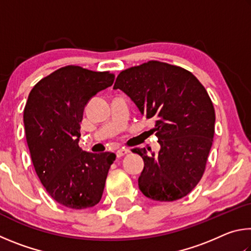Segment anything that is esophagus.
Instances as JSON below:
<instances>
[{"instance_id": "obj_1", "label": "esophagus", "mask_w": 251, "mask_h": 251, "mask_svg": "<svg viewBox=\"0 0 251 251\" xmlns=\"http://www.w3.org/2000/svg\"><path fill=\"white\" fill-rule=\"evenodd\" d=\"M129 151H130L128 150V148H121V150H118L116 151V155H117V157H122V156H124L126 154H128Z\"/></svg>"}]
</instances>
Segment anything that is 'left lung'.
I'll use <instances>...</instances> for the list:
<instances>
[{
  "instance_id": "left-lung-1",
  "label": "left lung",
  "mask_w": 251,
  "mask_h": 251,
  "mask_svg": "<svg viewBox=\"0 0 251 251\" xmlns=\"http://www.w3.org/2000/svg\"><path fill=\"white\" fill-rule=\"evenodd\" d=\"M113 88L128 95L142 115L155 122L151 130L160 151H133L144 160L141 192L157 201L187 196L205 173L214 142L215 108L206 88L189 71L159 61L122 71Z\"/></svg>"
}]
</instances>
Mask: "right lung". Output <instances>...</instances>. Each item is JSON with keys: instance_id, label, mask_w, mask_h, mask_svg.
I'll return each mask as SVG.
<instances>
[{"instance_id": "right-lung-1", "label": "right lung", "mask_w": 251, "mask_h": 251, "mask_svg": "<svg viewBox=\"0 0 251 251\" xmlns=\"http://www.w3.org/2000/svg\"><path fill=\"white\" fill-rule=\"evenodd\" d=\"M115 75L76 65L61 67L34 85L24 107L32 163L55 201L72 209L99 203L116 155L94 154L78 145L85 105L113 84Z\"/></svg>"}]
</instances>
